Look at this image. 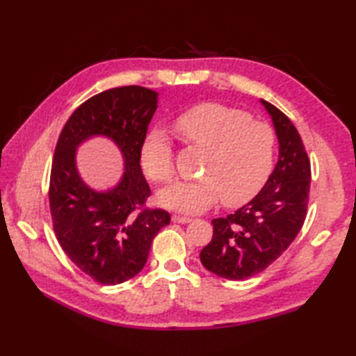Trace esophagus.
<instances>
[{"label": "esophagus", "instance_id": "1", "mask_svg": "<svg viewBox=\"0 0 356 356\" xmlns=\"http://www.w3.org/2000/svg\"><path fill=\"white\" fill-rule=\"evenodd\" d=\"M193 218L185 217V216H172V222L174 223H190Z\"/></svg>", "mask_w": 356, "mask_h": 356}]
</instances>
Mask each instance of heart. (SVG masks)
<instances>
[{"instance_id": "obj_1", "label": "heart", "mask_w": 356, "mask_h": 356, "mask_svg": "<svg viewBox=\"0 0 356 356\" xmlns=\"http://www.w3.org/2000/svg\"><path fill=\"white\" fill-rule=\"evenodd\" d=\"M174 128L188 145L208 149L203 179L176 182L159 193L165 208L199 214L222 197L225 207L252 199L266 182L275 154V133L248 113L220 104H203L180 115ZM143 171L154 182H171L176 172L174 151L161 130L147 134L140 147Z\"/></svg>"}]
</instances>
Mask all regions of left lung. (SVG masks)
<instances>
[{
    "label": "left lung",
    "mask_w": 356,
    "mask_h": 356,
    "mask_svg": "<svg viewBox=\"0 0 356 356\" xmlns=\"http://www.w3.org/2000/svg\"><path fill=\"white\" fill-rule=\"evenodd\" d=\"M280 143L278 162L255 197L234 214L214 218L213 240L200 261L213 274L245 280L274 263L305 223L311 190V161L291 119L263 101Z\"/></svg>",
    "instance_id": "left-lung-1"
}]
</instances>
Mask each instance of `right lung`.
I'll use <instances>...</instances> for the list:
<instances>
[{"label":"right lung","mask_w":356,"mask_h":356,"mask_svg":"<svg viewBox=\"0 0 356 356\" xmlns=\"http://www.w3.org/2000/svg\"><path fill=\"white\" fill-rule=\"evenodd\" d=\"M157 108V93L125 86L95 95L73 111L55 148L49 202L53 231L67 257L96 283L113 286L138 275L170 213L145 207L151 190L140 170V147ZM93 135L120 147L126 170L113 191L88 188L76 170V148Z\"/></svg>","instance_id":"add662e5"}]
</instances>
